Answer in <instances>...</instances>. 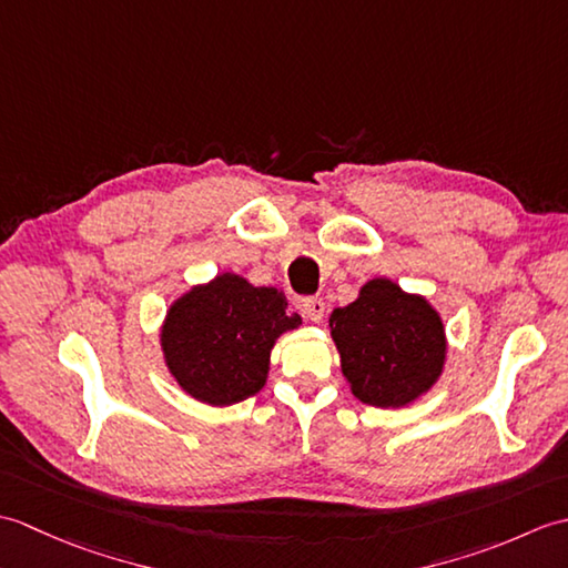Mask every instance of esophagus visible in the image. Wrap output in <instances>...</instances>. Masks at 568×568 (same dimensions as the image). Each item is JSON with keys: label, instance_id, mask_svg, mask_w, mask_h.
I'll list each match as a JSON object with an SVG mask.
<instances>
[{"label": "esophagus", "instance_id": "1", "mask_svg": "<svg viewBox=\"0 0 568 568\" xmlns=\"http://www.w3.org/2000/svg\"><path fill=\"white\" fill-rule=\"evenodd\" d=\"M300 310H303V315L310 322H322L324 320V312H327V303H324L322 297H307V300H303V305H300Z\"/></svg>", "mask_w": 568, "mask_h": 568}]
</instances>
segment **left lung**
Returning <instances> with one entry per match:
<instances>
[{"mask_svg":"<svg viewBox=\"0 0 568 568\" xmlns=\"http://www.w3.org/2000/svg\"><path fill=\"white\" fill-rule=\"evenodd\" d=\"M342 373L361 403L405 407L439 381L446 336L439 312L388 277H373L329 317Z\"/></svg>","mask_w":568,"mask_h":568,"instance_id":"obj_1","label":"left lung"}]
</instances>
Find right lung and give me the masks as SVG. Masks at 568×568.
Here are the masks:
<instances>
[{
    "mask_svg": "<svg viewBox=\"0 0 568 568\" xmlns=\"http://www.w3.org/2000/svg\"><path fill=\"white\" fill-rule=\"evenodd\" d=\"M300 324L303 317L287 312L281 291L222 273L175 300L161 348L180 388L200 403L226 407L263 388L275 339Z\"/></svg>",
    "mask_w": 568,
    "mask_h": 568,
    "instance_id": "1",
    "label": "right lung"
}]
</instances>
